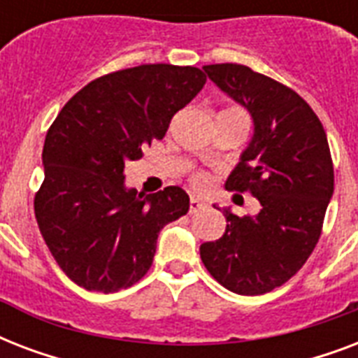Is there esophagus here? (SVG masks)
Returning a JSON list of instances; mask_svg holds the SVG:
<instances>
[{
  "label": "esophagus",
  "instance_id": "1",
  "mask_svg": "<svg viewBox=\"0 0 358 358\" xmlns=\"http://www.w3.org/2000/svg\"><path fill=\"white\" fill-rule=\"evenodd\" d=\"M204 208H206V202L201 201L199 196H191L189 213H195V212H199V210H204Z\"/></svg>",
  "mask_w": 358,
  "mask_h": 358
}]
</instances>
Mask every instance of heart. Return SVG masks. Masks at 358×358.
I'll return each instance as SVG.
<instances>
[{"label":"heart","mask_w":358,"mask_h":358,"mask_svg":"<svg viewBox=\"0 0 358 358\" xmlns=\"http://www.w3.org/2000/svg\"><path fill=\"white\" fill-rule=\"evenodd\" d=\"M191 184H193V187H196V189H206L208 185H210V176H208L206 173H196L193 178H191Z\"/></svg>","instance_id":"b5f03b06"}]
</instances>
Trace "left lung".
Masks as SVG:
<instances>
[{
  "label": "left lung",
  "mask_w": 358,
  "mask_h": 358,
  "mask_svg": "<svg viewBox=\"0 0 358 358\" xmlns=\"http://www.w3.org/2000/svg\"><path fill=\"white\" fill-rule=\"evenodd\" d=\"M202 70L252 117V139L224 185L260 202V212L245 217L223 208L227 230L201 245L202 264L234 294H267L299 271L322 234L334 191L327 135L289 87L243 64Z\"/></svg>",
  "instance_id": "8db88e82"
}]
</instances>
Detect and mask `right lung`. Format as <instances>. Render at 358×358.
Returning <instances> with one entry per match:
<instances>
[{
    "instance_id": "add662e5",
    "label": "right lung",
    "mask_w": 358,
    "mask_h": 358,
    "mask_svg": "<svg viewBox=\"0 0 358 358\" xmlns=\"http://www.w3.org/2000/svg\"><path fill=\"white\" fill-rule=\"evenodd\" d=\"M204 83L195 66L141 64L91 81L53 120L35 217L72 282L113 294L150 269L159 230L187 213L189 196L178 185L152 195L128 189L124 163L163 139Z\"/></svg>"
}]
</instances>
